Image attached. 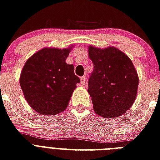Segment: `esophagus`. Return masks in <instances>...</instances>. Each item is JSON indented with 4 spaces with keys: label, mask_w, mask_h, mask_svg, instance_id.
<instances>
[{
    "label": "esophagus",
    "mask_w": 160,
    "mask_h": 160,
    "mask_svg": "<svg viewBox=\"0 0 160 160\" xmlns=\"http://www.w3.org/2000/svg\"><path fill=\"white\" fill-rule=\"evenodd\" d=\"M85 83H86V79H85V76H82V77H80V84L82 86L85 85Z\"/></svg>",
    "instance_id": "1"
}]
</instances>
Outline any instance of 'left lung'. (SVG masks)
<instances>
[{
	"label": "left lung",
	"mask_w": 160,
	"mask_h": 160,
	"mask_svg": "<svg viewBox=\"0 0 160 160\" xmlns=\"http://www.w3.org/2000/svg\"><path fill=\"white\" fill-rule=\"evenodd\" d=\"M94 69L88 80V92L95 113L114 118L126 113L137 95L139 77L133 62L114 47L89 46Z\"/></svg>",
	"instance_id": "left-lung-1"
}]
</instances>
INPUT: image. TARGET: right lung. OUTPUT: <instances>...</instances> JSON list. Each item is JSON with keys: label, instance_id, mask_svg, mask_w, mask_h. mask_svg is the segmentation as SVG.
Wrapping results in <instances>:
<instances>
[{"label": "right lung", "instance_id": "right-lung-1", "mask_svg": "<svg viewBox=\"0 0 160 160\" xmlns=\"http://www.w3.org/2000/svg\"><path fill=\"white\" fill-rule=\"evenodd\" d=\"M70 49L44 48L24 65L20 85L32 109L45 115L64 111L80 78L75 67L65 62Z\"/></svg>", "mask_w": 160, "mask_h": 160}]
</instances>
